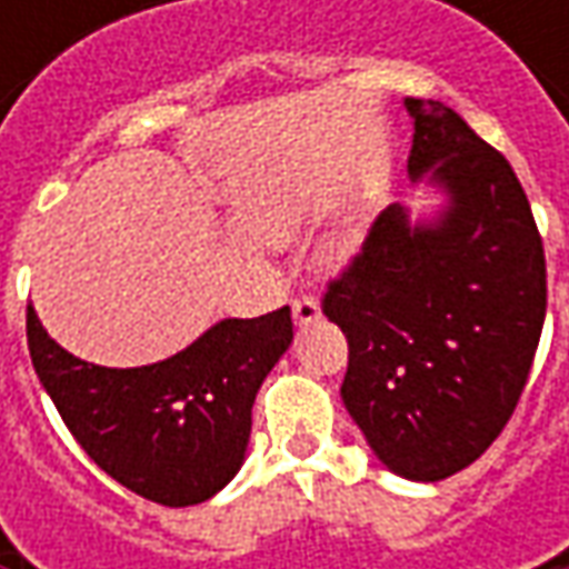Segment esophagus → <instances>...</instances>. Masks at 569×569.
Segmentation results:
<instances>
[{"mask_svg": "<svg viewBox=\"0 0 569 569\" xmlns=\"http://www.w3.org/2000/svg\"><path fill=\"white\" fill-rule=\"evenodd\" d=\"M291 310H295L297 326H310V322H317V319H319V300H317V297H310V295L297 297Z\"/></svg>", "mask_w": 569, "mask_h": 569, "instance_id": "obj_1", "label": "esophagus"}]
</instances>
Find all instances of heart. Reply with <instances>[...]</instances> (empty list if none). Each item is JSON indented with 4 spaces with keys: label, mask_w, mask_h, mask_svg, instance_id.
<instances>
[{
    "label": "heart",
    "mask_w": 569,
    "mask_h": 569,
    "mask_svg": "<svg viewBox=\"0 0 569 569\" xmlns=\"http://www.w3.org/2000/svg\"><path fill=\"white\" fill-rule=\"evenodd\" d=\"M297 233V214L295 211H274L272 218L266 221V237L274 240V243H284V240H291ZM348 252V243L345 240H336L332 247H329V259H341Z\"/></svg>",
    "instance_id": "obj_1"
}]
</instances>
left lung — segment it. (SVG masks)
Returning a JSON list of instances; mask_svg holds the SVG:
<instances>
[{
  "instance_id": "1",
  "label": "left lung",
  "mask_w": 569,
  "mask_h": 569,
  "mask_svg": "<svg viewBox=\"0 0 569 569\" xmlns=\"http://www.w3.org/2000/svg\"><path fill=\"white\" fill-rule=\"evenodd\" d=\"M411 183L447 192L433 221L389 206L322 313L348 339L341 402L382 466L443 481L500 437L529 380L548 281L510 161L440 100H405Z\"/></svg>"
}]
</instances>
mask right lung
I'll list each match as a JSON object with an SVG mask.
<instances>
[{
  "instance_id": "1",
  "label": "right lung",
  "mask_w": 569,
  "mask_h": 569,
  "mask_svg": "<svg viewBox=\"0 0 569 569\" xmlns=\"http://www.w3.org/2000/svg\"><path fill=\"white\" fill-rule=\"evenodd\" d=\"M295 339L291 307L221 319L148 367H98L56 345L28 307L37 377L81 449L122 488L164 507H192L243 466L252 402Z\"/></svg>"
}]
</instances>
